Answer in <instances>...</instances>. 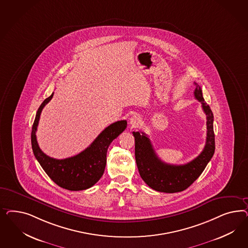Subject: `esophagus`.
Returning a JSON list of instances; mask_svg holds the SVG:
<instances>
[{
	"label": "esophagus",
	"instance_id": "1",
	"mask_svg": "<svg viewBox=\"0 0 248 248\" xmlns=\"http://www.w3.org/2000/svg\"><path fill=\"white\" fill-rule=\"evenodd\" d=\"M130 125L132 126V127L136 128L138 127L140 124H141V123H142V120H141V118H140V116H138V115H134V116H132L131 118H130Z\"/></svg>",
	"mask_w": 248,
	"mask_h": 248
}]
</instances>
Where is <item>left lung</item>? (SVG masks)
<instances>
[{
  "label": "left lung",
  "mask_w": 248,
  "mask_h": 248,
  "mask_svg": "<svg viewBox=\"0 0 248 248\" xmlns=\"http://www.w3.org/2000/svg\"><path fill=\"white\" fill-rule=\"evenodd\" d=\"M195 97L202 104L206 115V142L202 153L186 165L166 164L158 157L144 133L134 132L135 141V161L138 171L144 183L152 189L163 193H177L189 187L209 163L215 154L214 115L210 106L204 102L201 87L195 83Z\"/></svg>",
  "instance_id": "8db88e82"
}]
</instances>
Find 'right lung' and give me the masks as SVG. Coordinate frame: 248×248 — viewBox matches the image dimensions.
I'll return each mask as SVG.
<instances>
[{"label": "right lung", "instance_id": "right-lung-1", "mask_svg": "<svg viewBox=\"0 0 248 248\" xmlns=\"http://www.w3.org/2000/svg\"><path fill=\"white\" fill-rule=\"evenodd\" d=\"M53 96V93L40 105L32 124L31 141L34 156L45 173L60 187L70 191L88 189L95 185L104 174L107 149L110 143L125 130L127 122L117 121L110 124L85 150L75 156L61 160L50 157L38 145L36 130L41 113Z\"/></svg>", "mask_w": 248, "mask_h": 248}]
</instances>
